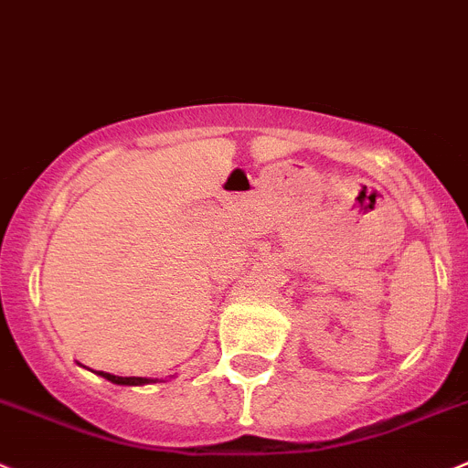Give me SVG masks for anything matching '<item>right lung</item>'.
Wrapping results in <instances>:
<instances>
[{
	"label": "right lung",
	"instance_id": "1",
	"mask_svg": "<svg viewBox=\"0 0 468 468\" xmlns=\"http://www.w3.org/2000/svg\"><path fill=\"white\" fill-rule=\"evenodd\" d=\"M98 375H100V378L109 379L112 384H123V387H142V384H151L153 382V379H148V378H119V375L102 373V370H100Z\"/></svg>",
	"mask_w": 468,
	"mask_h": 468
}]
</instances>
